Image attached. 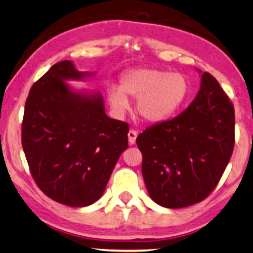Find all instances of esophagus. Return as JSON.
I'll return each instance as SVG.
<instances>
[{
	"mask_svg": "<svg viewBox=\"0 0 253 253\" xmlns=\"http://www.w3.org/2000/svg\"><path fill=\"white\" fill-rule=\"evenodd\" d=\"M136 137H137V131H135L133 129H130L129 131H128V142H129L130 145L135 144Z\"/></svg>",
	"mask_w": 253,
	"mask_h": 253,
	"instance_id": "obj_1",
	"label": "esophagus"
}]
</instances>
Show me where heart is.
Listing matches in <instances>:
<instances>
[{
    "label": "heart",
    "mask_w": 253,
    "mask_h": 253,
    "mask_svg": "<svg viewBox=\"0 0 253 253\" xmlns=\"http://www.w3.org/2000/svg\"><path fill=\"white\" fill-rule=\"evenodd\" d=\"M189 95V84L183 74L156 67H137L127 71L120 87L108 89L110 104L118 113L126 111L128 97L136 98L137 113L149 123H162L179 111Z\"/></svg>",
    "instance_id": "obj_1"
}]
</instances>
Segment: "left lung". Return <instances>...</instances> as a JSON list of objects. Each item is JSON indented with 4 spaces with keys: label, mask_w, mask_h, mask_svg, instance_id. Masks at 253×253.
<instances>
[{
    "label": "left lung",
    "mask_w": 253,
    "mask_h": 253,
    "mask_svg": "<svg viewBox=\"0 0 253 253\" xmlns=\"http://www.w3.org/2000/svg\"><path fill=\"white\" fill-rule=\"evenodd\" d=\"M197 72L201 87L191 104L136 138L145 187L163 208H187L208 197L233 154L234 106L214 77Z\"/></svg>",
    "instance_id": "8db88e82"
}]
</instances>
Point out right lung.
<instances>
[{"mask_svg": "<svg viewBox=\"0 0 253 253\" xmlns=\"http://www.w3.org/2000/svg\"><path fill=\"white\" fill-rule=\"evenodd\" d=\"M73 62L55 64L28 94L21 143L38 187L60 204L84 208L104 194L120 155L128 147V125L109 118L101 91L74 89L84 81Z\"/></svg>", "mask_w": 253, "mask_h": 253, "instance_id": "obj_1", "label": "right lung"}]
</instances>
